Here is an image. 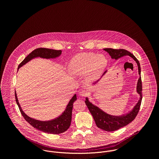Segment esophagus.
<instances>
[{
  "label": "esophagus",
  "instance_id": "1",
  "mask_svg": "<svg viewBox=\"0 0 159 159\" xmlns=\"http://www.w3.org/2000/svg\"><path fill=\"white\" fill-rule=\"evenodd\" d=\"M87 95V92L85 91V90H80V91L79 92V96H81V97H85Z\"/></svg>",
  "mask_w": 159,
  "mask_h": 159
}]
</instances>
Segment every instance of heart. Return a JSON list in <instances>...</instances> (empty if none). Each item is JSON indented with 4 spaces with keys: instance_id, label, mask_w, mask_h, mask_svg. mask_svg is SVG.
Returning a JSON list of instances; mask_svg holds the SVG:
<instances>
[{
    "instance_id": "heart-1",
    "label": "heart",
    "mask_w": 159,
    "mask_h": 159,
    "mask_svg": "<svg viewBox=\"0 0 159 159\" xmlns=\"http://www.w3.org/2000/svg\"><path fill=\"white\" fill-rule=\"evenodd\" d=\"M107 60L102 54L80 53L75 55L69 65V72L74 75L85 74L87 80L97 79L105 69Z\"/></svg>"
}]
</instances>
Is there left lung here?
Instances as JSON below:
<instances>
[{
    "instance_id": "obj_1",
    "label": "left lung",
    "mask_w": 159,
    "mask_h": 159,
    "mask_svg": "<svg viewBox=\"0 0 159 159\" xmlns=\"http://www.w3.org/2000/svg\"><path fill=\"white\" fill-rule=\"evenodd\" d=\"M104 50L107 52L111 58L115 59L116 60L124 57V56H129L132 58L135 62L137 63L138 66V70H139V78L137 84V93L139 94L140 98L137 103L134 105L133 109L127 112L126 114L123 115L122 116H113L107 114L106 112L102 111L101 108L98 107L97 106L93 104L91 102L89 101V98H86L85 100V103L88 107L90 112L91 113L92 116L95 121L96 126L107 131H116L122 127H124L131 123L135 117L137 116L138 112L140 109V107L141 105V102L142 99V79H141V68L140 65L139 60L137 59L132 53L129 52L127 50L123 49L120 50H115L112 48H104ZM107 70L105 71L102 77L97 80L96 82L92 84V85L96 84L101 78L107 73Z\"/></svg>"
}]
</instances>
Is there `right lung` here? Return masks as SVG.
<instances>
[{
    "instance_id": "right-lung-1",
    "label": "right lung",
    "mask_w": 159,
    "mask_h": 159,
    "mask_svg": "<svg viewBox=\"0 0 159 159\" xmlns=\"http://www.w3.org/2000/svg\"><path fill=\"white\" fill-rule=\"evenodd\" d=\"M61 54V50H56L53 49L39 48L34 50L30 53L18 66L17 71L21 66L36 58H41L44 59H55L59 57ZM15 98L16 103L19 108L21 115L34 128L47 133L49 134H60L66 131L70 126L72 121V112L73 109V104L77 100V95L75 94L68 103L65 111L62 114L50 121H40L28 116L22 111L19 102L16 91L15 90Z\"/></svg>"
}]
</instances>
